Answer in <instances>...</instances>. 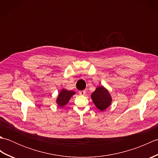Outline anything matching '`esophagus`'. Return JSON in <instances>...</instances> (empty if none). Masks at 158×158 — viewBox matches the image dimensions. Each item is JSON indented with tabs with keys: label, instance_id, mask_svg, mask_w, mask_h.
Listing matches in <instances>:
<instances>
[{
	"label": "esophagus",
	"instance_id": "34e87169",
	"mask_svg": "<svg viewBox=\"0 0 158 158\" xmlns=\"http://www.w3.org/2000/svg\"><path fill=\"white\" fill-rule=\"evenodd\" d=\"M85 90H82V91H79V94L80 95H85Z\"/></svg>",
	"mask_w": 158,
	"mask_h": 158
}]
</instances>
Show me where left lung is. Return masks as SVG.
I'll return each mask as SVG.
<instances>
[{"mask_svg":"<svg viewBox=\"0 0 158 158\" xmlns=\"http://www.w3.org/2000/svg\"><path fill=\"white\" fill-rule=\"evenodd\" d=\"M91 97L96 106L102 111L108 108L112 102L110 93L103 86L98 87L92 94Z\"/></svg>","mask_w":158,"mask_h":158,"instance_id":"left-lung-1","label":"left lung"}]
</instances>
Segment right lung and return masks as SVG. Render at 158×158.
<instances>
[{
    "mask_svg": "<svg viewBox=\"0 0 158 158\" xmlns=\"http://www.w3.org/2000/svg\"><path fill=\"white\" fill-rule=\"evenodd\" d=\"M74 94H75V92L73 91V90H71V91H69V90L67 89H62L61 91H60L58 98H57L56 102L59 106L62 107L69 102V100Z\"/></svg>",
    "mask_w": 158,
    "mask_h": 158,
    "instance_id": "add662e5",
    "label": "right lung"
}]
</instances>
